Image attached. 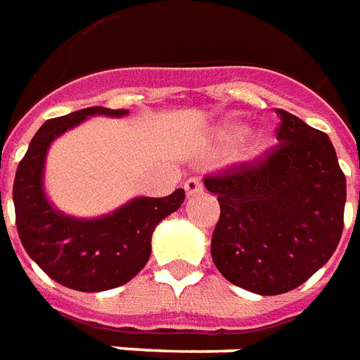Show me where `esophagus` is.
<instances>
[{
  "label": "esophagus",
  "instance_id": "1",
  "mask_svg": "<svg viewBox=\"0 0 360 360\" xmlns=\"http://www.w3.org/2000/svg\"><path fill=\"white\" fill-rule=\"evenodd\" d=\"M184 190L188 195H198V193L203 192V184H201L198 178H190L184 182Z\"/></svg>",
  "mask_w": 360,
  "mask_h": 360
}]
</instances>
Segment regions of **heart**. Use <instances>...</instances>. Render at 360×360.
<instances>
[{
  "instance_id": "obj_1",
  "label": "heart",
  "mask_w": 360,
  "mask_h": 360,
  "mask_svg": "<svg viewBox=\"0 0 360 360\" xmlns=\"http://www.w3.org/2000/svg\"><path fill=\"white\" fill-rule=\"evenodd\" d=\"M248 131V126L246 122H240V120H225L221 122L219 126L213 129V141L217 145H229L234 143L242 139ZM274 145V134L269 129H257L256 134L250 135V139L246 141V145L242 147V151L238 153V159L244 160V162H252V160L262 159Z\"/></svg>"
}]
</instances>
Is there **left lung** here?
Returning <instances> with one entry per match:
<instances>
[{
    "label": "left lung",
    "instance_id": "1",
    "mask_svg": "<svg viewBox=\"0 0 360 360\" xmlns=\"http://www.w3.org/2000/svg\"><path fill=\"white\" fill-rule=\"evenodd\" d=\"M275 112L281 116L277 147L205 178L221 205L213 264L226 281L264 297L297 289L328 264L347 200L330 137L289 112Z\"/></svg>",
    "mask_w": 360,
    "mask_h": 360
}]
</instances>
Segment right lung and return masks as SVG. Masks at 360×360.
Segmentation results:
<instances>
[{
  "mask_svg": "<svg viewBox=\"0 0 360 360\" xmlns=\"http://www.w3.org/2000/svg\"><path fill=\"white\" fill-rule=\"evenodd\" d=\"M126 114L93 106L48 120L15 174L13 203L27 254L53 281L81 292H101L131 281L149 262L155 226L184 203V190L178 188L167 198H134L108 215L81 219L65 215L48 200L44 167L50 145L91 116Z\"/></svg>",
  "mask_w": 360,
  "mask_h": 360,
  "instance_id": "obj_1",
  "label": "right lung"
}]
</instances>
